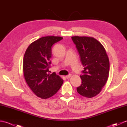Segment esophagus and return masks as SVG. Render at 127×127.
<instances>
[{"label": "esophagus", "mask_w": 127, "mask_h": 127, "mask_svg": "<svg viewBox=\"0 0 127 127\" xmlns=\"http://www.w3.org/2000/svg\"><path fill=\"white\" fill-rule=\"evenodd\" d=\"M71 76V74H69V75H66V76H65V77L67 79H69L70 77Z\"/></svg>", "instance_id": "esophagus-1"}]
</instances>
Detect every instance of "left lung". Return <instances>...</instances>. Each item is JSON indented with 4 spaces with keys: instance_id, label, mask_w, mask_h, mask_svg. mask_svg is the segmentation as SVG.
<instances>
[{
    "instance_id": "1",
    "label": "left lung",
    "mask_w": 127,
    "mask_h": 127,
    "mask_svg": "<svg viewBox=\"0 0 127 127\" xmlns=\"http://www.w3.org/2000/svg\"><path fill=\"white\" fill-rule=\"evenodd\" d=\"M81 63L84 67L80 75L82 83L77 88L80 95L91 98L100 92L108 79L110 63L105 48L93 37L74 36Z\"/></svg>"
}]
</instances>
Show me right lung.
Returning a JSON list of instances; mask_svg holds the SVG:
<instances>
[{"label": "right lung", "instance_id": "right-lung-1", "mask_svg": "<svg viewBox=\"0 0 127 127\" xmlns=\"http://www.w3.org/2000/svg\"><path fill=\"white\" fill-rule=\"evenodd\" d=\"M62 39L55 36L42 37L31 44L25 53L23 70L25 80L33 92L41 99L55 95L63 83V80L55 72L48 73L52 46Z\"/></svg>", "mask_w": 127, "mask_h": 127}]
</instances>
